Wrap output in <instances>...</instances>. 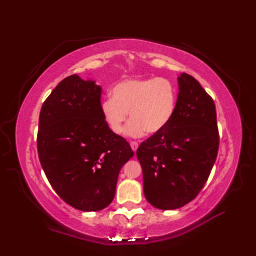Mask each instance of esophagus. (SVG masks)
<instances>
[{
    "mask_svg": "<svg viewBox=\"0 0 256 256\" xmlns=\"http://www.w3.org/2000/svg\"><path fill=\"white\" fill-rule=\"evenodd\" d=\"M130 146H131L132 150L134 151V152H136V151L138 150V144H136V142H131V144H130Z\"/></svg>",
    "mask_w": 256,
    "mask_h": 256,
    "instance_id": "esophagus-1",
    "label": "esophagus"
}]
</instances>
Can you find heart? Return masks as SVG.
I'll return each instance as SVG.
<instances>
[{
  "label": "heart",
  "mask_w": 256,
  "mask_h": 256,
  "mask_svg": "<svg viewBox=\"0 0 256 256\" xmlns=\"http://www.w3.org/2000/svg\"><path fill=\"white\" fill-rule=\"evenodd\" d=\"M177 105V90L166 78H138L118 82L112 89V97L100 105L102 118L115 134H122L131 122L126 136L140 138L146 132H162L174 118Z\"/></svg>",
  "instance_id": "b5f03b06"
}]
</instances>
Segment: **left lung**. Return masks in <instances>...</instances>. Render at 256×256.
<instances>
[{"label": "left lung", "instance_id": "1", "mask_svg": "<svg viewBox=\"0 0 256 256\" xmlns=\"http://www.w3.org/2000/svg\"><path fill=\"white\" fill-rule=\"evenodd\" d=\"M177 82L174 118L166 128L142 142L136 150L144 196L160 210L178 209L200 193L219 148L212 98L186 73H180Z\"/></svg>", "mask_w": 256, "mask_h": 256}]
</instances>
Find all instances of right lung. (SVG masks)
Here are the masks:
<instances>
[{"instance_id": "obj_1", "label": "right lung", "mask_w": 256, "mask_h": 256, "mask_svg": "<svg viewBox=\"0 0 256 256\" xmlns=\"http://www.w3.org/2000/svg\"><path fill=\"white\" fill-rule=\"evenodd\" d=\"M100 98V86L73 74L55 86L40 115L37 149L47 180L62 200L86 212L110 204L120 168L134 156L108 128Z\"/></svg>"}]
</instances>
